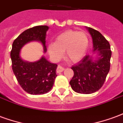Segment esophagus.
I'll list each match as a JSON object with an SVG mask.
<instances>
[{
  "label": "esophagus",
  "mask_w": 123,
  "mask_h": 123,
  "mask_svg": "<svg viewBox=\"0 0 123 123\" xmlns=\"http://www.w3.org/2000/svg\"><path fill=\"white\" fill-rule=\"evenodd\" d=\"M64 70V68H63L62 67H61V65H58L57 67V68H56V72L57 73H61Z\"/></svg>",
  "instance_id": "34e87169"
}]
</instances>
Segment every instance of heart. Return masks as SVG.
I'll list each match as a JSON object with an SVG mask.
<instances>
[{
	"label": "heart",
	"instance_id": "b5f03b06",
	"mask_svg": "<svg viewBox=\"0 0 123 123\" xmlns=\"http://www.w3.org/2000/svg\"><path fill=\"white\" fill-rule=\"evenodd\" d=\"M89 44L87 34L84 31L68 30L57 37L55 43L48 46L49 54L54 59H61L66 51V57L70 62L80 61L85 55Z\"/></svg>",
	"mask_w": 123,
	"mask_h": 123
}]
</instances>
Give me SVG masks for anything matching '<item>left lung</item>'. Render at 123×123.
Returning <instances> with one entry per match:
<instances>
[{"label": "left lung", "instance_id": "left-lung-1", "mask_svg": "<svg viewBox=\"0 0 123 123\" xmlns=\"http://www.w3.org/2000/svg\"><path fill=\"white\" fill-rule=\"evenodd\" d=\"M93 41V51L98 56L93 59L86 55L72 67L74 76L70 81L73 90L79 93L90 94L103 86L110 69L111 51L108 41L98 31L87 28Z\"/></svg>", "mask_w": 123, "mask_h": 123}]
</instances>
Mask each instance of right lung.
<instances>
[{"label":"right lung","mask_w":123,"mask_h":123,"mask_svg":"<svg viewBox=\"0 0 123 123\" xmlns=\"http://www.w3.org/2000/svg\"><path fill=\"white\" fill-rule=\"evenodd\" d=\"M47 25H38L22 32L13 42L10 57L13 72L20 86L30 94H44L51 90L56 77L57 64L51 63L42 56L34 62L24 61L20 56L21 49L25 44L32 41L42 43L46 52Z\"/></svg>","instance_id":"right-lung-1"}]
</instances>
